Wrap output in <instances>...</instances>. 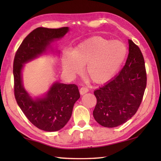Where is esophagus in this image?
<instances>
[{
    "instance_id": "1",
    "label": "esophagus",
    "mask_w": 161,
    "mask_h": 161,
    "mask_svg": "<svg viewBox=\"0 0 161 161\" xmlns=\"http://www.w3.org/2000/svg\"><path fill=\"white\" fill-rule=\"evenodd\" d=\"M89 92V89L87 88V87H85V86H83L81 87V88L80 89V94L83 95L85 93H87V92Z\"/></svg>"
}]
</instances>
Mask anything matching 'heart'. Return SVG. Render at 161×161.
I'll return each mask as SVG.
<instances>
[{
	"mask_svg": "<svg viewBox=\"0 0 161 161\" xmlns=\"http://www.w3.org/2000/svg\"><path fill=\"white\" fill-rule=\"evenodd\" d=\"M127 47L120 40L91 37L78 44L72 53L64 51L62 62L64 72L70 76L81 72L86 65V77L92 82L103 84L111 80L121 68L127 55Z\"/></svg>",
	"mask_w": 161,
	"mask_h": 161,
	"instance_id": "1",
	"label": "heart"
}]
</instances>
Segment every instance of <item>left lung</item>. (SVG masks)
<instances>
[{
  "instance_id": "left-lung-1",
  "label": "left lung",
  "mask_w": 161,
  "mask_h": 161,
  "mask_svg": "<svg viewBox=\"0 0 161 161\" xmlns=\"http://www.w3.org/2000/svg\"><path fill=\"white\" fill-rule=\"evenodd\" d=\"M126 64L112 80L95 90L94 119L102 126L116 127L134 115L142 102L147 84L145 61L140 48L129 40Z\"/></svg>"
}]
</instances>
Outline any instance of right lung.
Instances as JSON below:
<instances>
[{
    "label": "right lung",
    "instance_id": "add662e5",
    "mask_svg": "<svg viewBox=\"0 0 161 161\" xmlns=\"http://www.w3.org/2000/svg\"><path fill=\"white\" fill-rule=\"evenodd\" d=\"M68 27L51 29L37 28L29 33L18 47L13 61L14 95L16 102L30 121L45 131L62 129L72 114L75 103L80 97L76 84L54 83L43 99L33 100L22 84L23 64L46 51L50 42L68 32Z\"/></svg>",
    "mask_w": 161,
    "mask_h": 161
}]
</instances>
